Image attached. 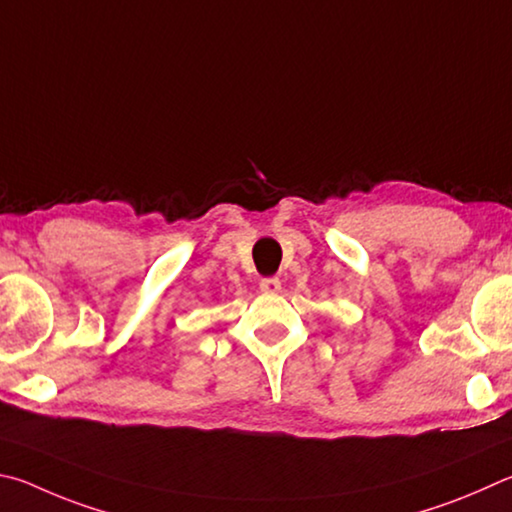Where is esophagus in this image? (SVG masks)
Listing matches in <instances>:
<instances>
[{"label": "esophagus", "mask_w": 512, "mask_h": 512, "mask_svg": "<svg viewBox=\"0 0 512 512\" xmlns=\"http://www.w3.org/2000/svg\"><path fill=\"white\" fill-rule=\"evenodd\" d=\"M261 292H267V294L281 292V281L276 279V276H267V279L261 281Z\"/></svg>", "instance_id": "obj_1"}]
</instances>
